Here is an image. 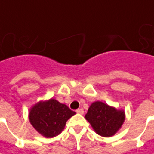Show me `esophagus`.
<instances>
[{
    "instance_id": "obj_1",
    "label": "esophagus",
    "mask_w": 154,
    "mask_h": 154,
    "mask_svg": "<svg viewBox=\"0 0 154 154\" xmlns=\"http://www.w3.org/2000/svg\"><path fill=\"white\" fill-rule=\"evenodd\" d=\"M76 112H77L78 114H83V113H84V109H82V108H80V109H76Z\"/></svg>"
}]
</instances>
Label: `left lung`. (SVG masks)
Instances as JSON below:
<instances>
[{"instance_id": "obj_1", "label": "left lung", "mask_w": 154, "mask_h": 154, "mask_svg": "<svg viewBox=\"0 0 154 154\" xmlns=\"http://www.w3.org/2000/svg\"><path fill=\"white\" fill-rule=\"evenodd\" d=\"M85 117L98 134L109 137L121 128L125 115L123 111L98 101L91 104Z\"/></svg>"}]
</instances>
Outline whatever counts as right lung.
I'll return each instance as SVG.
<instances>
[{
  "label": "right lung",
  "mask_w": 154,
  "mask_h": 154,
  "mask_svg": "<svg viewBox=\"0 0 154 154\" xmlns=\"http://www.w3.org/2000/svg\"><path fill=\"white\" fill-rule=\"evenodd\" d=\"M74 114L76 113L66 104L51 98L35 104L30 111L29 119L38 132L47 138H52L61 134L66 122Z\"/></svg>",
  "instance_id": "obj_1"
}]
</instances>
